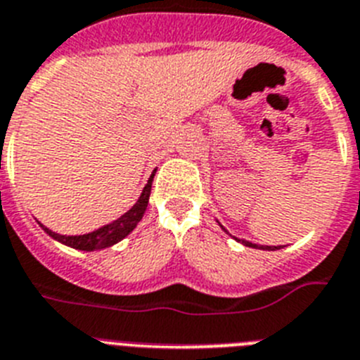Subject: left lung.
Returning a JSON list of instances; mask_svg holds the SVG:
<instances>
[{
    "instance_id": "8db88e82",
    "label": "left lung",
    "mask_w": 360,
    "mask_h": 360,
    "mask_svg": "<svg viewBox=\"0 0 360 360\" xmlns=\"http://www.w3.org/2000/svg\"><path fill=\"white\" fill-rule=\"evenodd\" d=\"M221 229H223V225H221ZM223 231H225V229H223ZM234 240L240 241V243H243V245H245V247H250V249H259V250H278V249H282V245H278V247H273V245H256V243H250V241H247V240H238V238H234Z\"/></svg>"
}]
</instances>
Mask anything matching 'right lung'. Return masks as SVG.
<instances>
[{
  "instance_id": "add662e5",
  "label": "right lung",
  "mask_w": 360,
  "mask_h": 360,
  "mask_svg": "<svg viewBox=\"0 0 360 360\" xmlns=\"http://www.w3.org/2000/svg\"><path fill=\"white\" fill-rule=\"evenodd\" d=\"M155 172L157 170L152 172L146 186L143 188V192H141V195H139V199L135 201L134 207L129 208L128 212H124L119 219H115V221L108 223V225L101 226V229H96V231L87 232V234H78V236H65V234H58V232L51 231V229H47L45 225H41L40 221H38V225H40L53 240L60 241L62 245H68L71 247V249L102 250L108 249V247H113L115 243H119V241H122L124 238L128 236L129 232L134 231L135 226L139 225V221L143 219L148 207V199H150V192H152V181Z\"/></svg>"
}]
</instances>
